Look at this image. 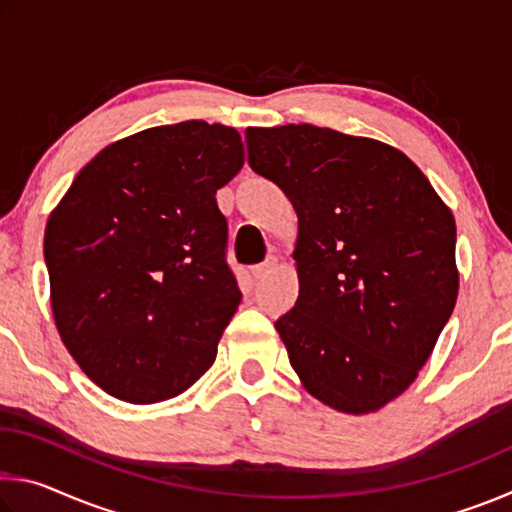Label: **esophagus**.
<instances>
[{
  "mask_svg": "<svg viewBox=\"0 0 512 512\" xmlns=\"http://www.w3.org/2000/svg\"><path fill=\"white\" fill-rule=\"evenodd\" d=\"M275 268V259L271 257V259H266L264 264H257V266H253V277L255 280H264V277L271 273Z\"/></svg>",
  "mask_w": 512,
  "mask_h": 512,
  "instance_id": "esophagus-1",
  "label": "esophagus"
}]
</instances>
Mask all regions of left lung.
<instances>
[{
    "instance_id": "1",
    "label": "left lung",
    "mask_w": 512,
    "mask_h": 512,
    "mask_svg": "<svg viewBox=\"0 0 512 512\" xmlns=\"http://www.w3.org/2000/svg\"><path fill=\"white\" fill-rule=\"evenodd\" d=\"M250 169L298 214L300 296L275 320L307 391L372 413L427 363L458 296L456 223L402 151L332 128H246Z\"/></svg>"
}]
</instances>
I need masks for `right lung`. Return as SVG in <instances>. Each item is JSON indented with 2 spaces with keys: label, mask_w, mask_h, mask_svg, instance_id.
<instances>
[{
  "label": "right lung",
  "mask_w": 512,
  "mask_h": 512,
  "mask_svg": "<svg viewBox=\"0 0 512 512\" xmlns=\"http://www.w3.org/2000/svg\"><path fill=\"white\" fill-rule=\"evenodd\" d=\"M241 167L235 128L198 119L149 128L106 146L51 212L58 334L108 395L169 400L214 363L241 302L216 192Z\"/></svg>",
  "instance_id": "right-lung-1"
}]
</instances>
